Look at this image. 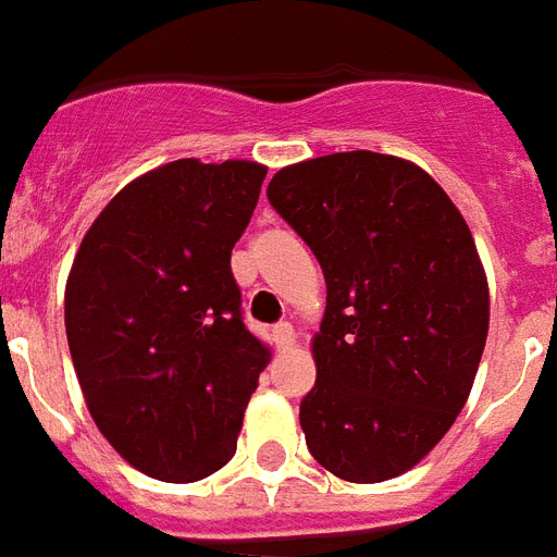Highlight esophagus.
Masks as SVG:
<instances>
[{
    "instance_id": "obj_1",
    "label": "esophagus",
    "mask_w": 557,
    "mask_h": 557,
    "mask_svg": "<svg viewBox=\"0 0 557 557\" xmlns=\"http://www.w3.org/2000/svg\"><path fill=\"white\" fill-rule=\"evenodd\" d=\"M293 339H296V333H293V324L290 322H278V324H275V327H273L275 348L287 350L293 345Z\"/></svg>"
}]
</instances>
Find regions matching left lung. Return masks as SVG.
<instances>
[{"instance_id": "obj_1", "label": "left lung", "mask_w": 557, "mask_h": 557, "mask_svg": "<svg viewBox=\"0 0 557 557\" xmlns=\"http://www.w3.org/2000/svg\"><path fill=\"white\" fill-rule=\"evenodd\" d=\"M273 209L327 284L307 448L350 483L413 469L469 399L488 333V284L460 209L411 160L336 152L278 169Z\"/></svg>"}]
</instances>
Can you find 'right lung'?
I'll use <instances>...</instances> for the list:
<instances>
[{
	"label": "right lung",
	"mask_w": 557,
	"mask_h": 557,
	"mask_svg": "<svg viewBox=\"0 0 557 557\" xmlns=\"http://www.w3.org/2000/svg\"><path fill=\"white\" fill-rule=\"evenodd\" d=\"M267 166L172 160L123 186L79 244L65 333L91 420L135 469L195 483L233 460L270 348L230 270Z\"/></svg>",
	"instance_id": "1"
}]
</instances>
